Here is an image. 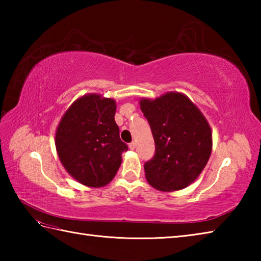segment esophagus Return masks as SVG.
I'll list each match as a JSON object with an SVG mask.
<instances>
[{"label": "esophagus", "instance_id": "esophagus-1", "mask_svg": "<svg viewBox=\"0 0 261 261\" xmlns=\"http://www.w3.org/2000/svg\"><path fill=\"white\" fill-rule=\"evenodd\" d=\"M129 148L131 149V150H135V149H136V142H135V141L130 142V143H129Z\"/></svg>", "mask_w": 261, "mask_h": 261}]
</instances>
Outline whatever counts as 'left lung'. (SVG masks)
Returning a JSON list of instances; mask_svg holds the SVG:
<instances>
[{
  "label": "left lung",
  "instance_id": "1",
  "mask_svg": "<svg viewBox=\"0 0 261 261\" xmlns=\"http://www.w3.org/2000/svg\"><path fill=\"white\" fill-rule=\"evenodd\" d=\"M140 105L156 147L153 157L143 166L148 182L163 192L191 185L212 150L207 121L191 99L179 93H167L153 101L143 98Z\"/></svg>",
  "mask_w": 261,
  "mask_h": 261
}]
</instances>
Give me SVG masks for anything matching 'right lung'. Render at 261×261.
Listing matches in <instances>:
<instances>
[{
	"label": "right lung",
	"instance_id": "1",
	"mask_svg": "<svg viewBox=\"0 0 261 261\" xmlns=\"http://www.w3.org/2000/svg\"><path fill=\"white\" fill-rule=\"evenodd\" d=\"M112 98L91 94L73 103L60 120L56 148L66 170L83 185L102 187L118 171L126 143L120 139Z\"/></svg>",
	"mask_w": 261,
	"mask_h": 261
}]
</instances>
